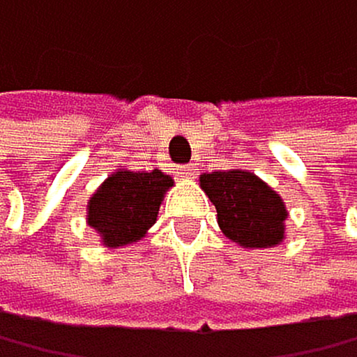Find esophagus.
Instances as JSON below:
<instances>
[{
	"instance_id": "obj_1",
	"label": "esophagus",
	"mask_w": 357,
	"mask_h": 357,
	"mask_svg": "<svg viewBox=\"0 0 357 357\" xmlns=\"http://www.w3.org/2000/svg\"><path fill=\"white\" fill-rule=\"evenodd\" d=\"M177 175H180V177H187V180H189V177H194V175H196V166H180V168H177Z\"/></svg>"
}]
</instances>
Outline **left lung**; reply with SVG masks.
Instances as JSON below:
<instances>
[{
    "instance_id": "1",
    "label": "left lung",
    "mask_w": 357,
    "mask_h": 357,
    "mask_svg": "<svg viewBox=\"0 0 357 357\" xmlns=\"http://www.w3.org/2000/svg\"><path fill=\"white\" fill-rule=\"evenodd\" d=\"M201 189L217 210V225L229 241L257 250L285 238L283 199L248 170H215L201 175Z\"/></svg>"
}]
</instances>
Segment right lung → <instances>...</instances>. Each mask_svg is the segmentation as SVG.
<instances>
[{
  "mask_svg": "<svg viewBox=\"0 0 357 357\" xmlns=\"http://www.w3.org/2000/svg\"><path fill=\"white\" fill-rule=\"evenodd\" d=\"M173 187V177L161 170L119 168L91 196L86 220L102 238V245L119 248L140 241L156 222L163 194Z\"/></svg>",
  "mask_w": 357,
  "mask_h": 357,
  "instance_id": "right-lung-1",
  "label": "right lung"
}]
</instances>
